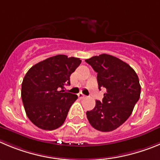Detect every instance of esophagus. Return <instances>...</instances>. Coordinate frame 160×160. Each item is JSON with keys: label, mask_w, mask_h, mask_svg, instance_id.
<instances>
[{"label": "esophagus", "mask_w": 160, "mask_h": 160, "mask_svg": "<svg viewBox=\"0 0 160 160\" xmlns=\"http://www.w3.org/2000/svg\"><path fill=\"white\" fill-rule=\"evenodd\" d=\"M78 96L79 98H81V99H83V98H86V96H85V95L83 94V93H78Z\"/></svg>", "instance_id": "1"}]
</instances>
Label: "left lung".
Returning <instances> with one entry per match:
<instances>
[{
  "instance_id": "8db88e82",
  "label": "left lung",
  "mask_w": 160,
  "mask_h": 160,
  "mask_svg": "<svg viewBox=\"0 0 160 160\" xmlns=\"http://www.w3.org/2000/svg\"><path fill=\"white\" fill-rule=\"evenodd\" d=\"M85 61L98 73L99 90H106L102 102L96 101L94 109L86 112L88 121L98 131H113L127 121L140 98L138 76L128 64L110 55Z\"/></svg>"
}]
</instances>
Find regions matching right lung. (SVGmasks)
<instances>
[{
	"instance_id": "obj_1",
	"label": "right lung",
	"mask_w": 160,
	"mask_h": 160,
	"mask_svg": "<svg viewBox=\"0 0 160 160\" xmlns=\"http://www.w3.org/2000/svg\"><path fill=\"white\" fill-rule=\"evenodd\" d=\"M82 60L58 55L31 67L23 79L21 98L26 114L38 128L54 130L65 121L69 109L78 99L64 91L70 77Z\"/></svg>"
}]
</instances>
